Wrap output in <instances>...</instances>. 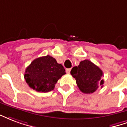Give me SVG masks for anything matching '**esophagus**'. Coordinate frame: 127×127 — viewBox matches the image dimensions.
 <instances>
[{"instance_id":"1","label":"esophagus","mask_w":127,"mask_h":127,"mask_svg":"<svg viewBox=\"0 0 127 127\" xmlns=\"http://www.w3.org/2000/svg\"><path fill=\"white\" fill-rule=\"evenodd\" d=\"M65 71H66V72H67V74H70V71H71V68H67Z\"/></svg>"}]
</instances>
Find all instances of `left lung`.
I'll return each instance as SVG.
<instances>
[{
	"label": "left lung",
	"mask_w": 127,
	"mask_h": 127,
	"mask_svg": "<svg viewBox=\"0 0 127 127\" xmlns=\"http://www.w3.org/2000/svg\"><path fill=\"white\" fill-rule=\"evenodd\" d=\"M70 73L76 79L78 87L84 93H93L99 87H102L104 83L101 79L103 76L102 70L88 60L80 62Z\"/></svg>",
	"instance_id": "left-lung-1"
}]
</instances>
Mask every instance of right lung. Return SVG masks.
<instances>
[{
    "mask_svg": "<svg viewBox=\"0 0 127 127\" xmlns=\"http://www.w3.org/2000/svg\"><path fill=\"white\" fill-rule=\"evenodd\" d=\"M65 74L64 67L50 55L35 59L26 67L24 78L30 88L38 92L54 89L57 80Z\"/></svg>",
    "mask_w": 127,
    "mask_h": 127,
    "instance_id": "add662e5",
    "label": "right lung"
}]
</instances>
